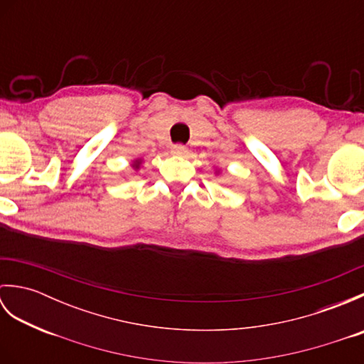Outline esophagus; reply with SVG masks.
I'll use <instances>...</instances> for the list:
<instances>
[{
	"label": "esophagus",
	"mask_w": 364,
	"mask_h": 364,
	"mask_svg": "<svg viewBox=\"0 0 364 364\" xmlns=\"http://www.w3.org/2000/svg\"><path fill=\"white\" fill-rule=\"evenodd\" d=\"M172 154H175V156H186V154L189 153V150L186 149V146L181 145V144H176L172 146Z\"/></svg>",
	"instance_id": "34e87169"
}]
</instances>
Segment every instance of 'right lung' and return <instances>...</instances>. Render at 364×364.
Here are the masks:
<instances>
[{"label":"right lung","mask_w":364,"mask_h":364,"mask_svg":"<svg viewBox=\"0 0 364 364\" xmlns=\"http://www.w3.org/2000/svg\"><path fill=\"white\" fill-rule=\"evenodd\" d=\"M141 164H142V159H136V161L133 162V167H134V168H139V167H141Z\"/></svg>","instance_id":"add662e5"}]
</instances>
